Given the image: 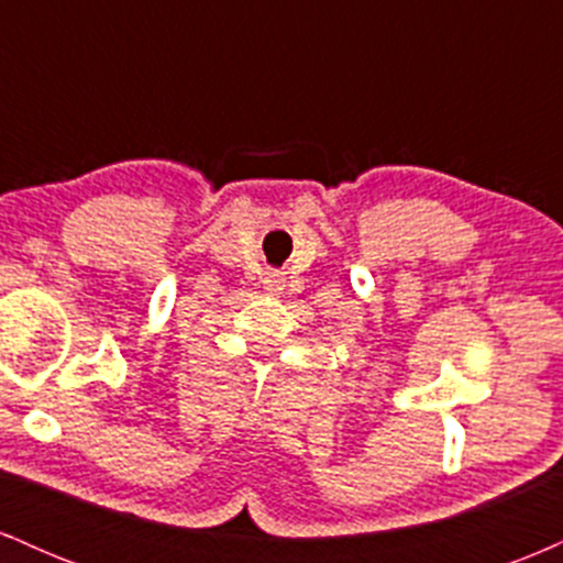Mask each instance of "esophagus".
I'll use <instances>...</instances> for the list:
<instances>
[{
    "instance_id": "34e87169",
    "label": "esophagus",
    "mask_w": 563,
    "mask_h": 563,
    "mask_svg": "<svg viewBox=\"0 0 563 563\" xmlns=\"http://www.w3.org/2000/svg\"><path fill=\"white\" fill-rule=\"evenodd\" d=\"M262 283H264V290H267V294H280L286 277H283L280 273H267L262 277Z\"/></svg>"
}]
</instances>
